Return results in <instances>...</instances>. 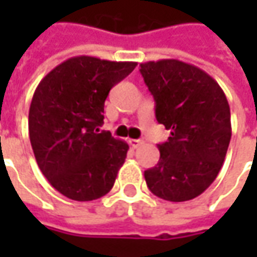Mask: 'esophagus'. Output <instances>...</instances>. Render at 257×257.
<instances>
[{
	"label": "esophagus",
	"mask_w": 257,
	"mask_h": 257,
	"mask_svg": "<svg viewBox=\"0 0 257 257\" xmlns=\"http://www.w3.org/2000/svg\"><path fill=\"white\" fill-rule=\"evenodd\" d=\"M128 143H130V146H132V147L137 149V147L143 146L144 142L143 140H140V139H130V140H128Z\"/></svg>",
	"instance_id": "34e87169"
}]
</instances>
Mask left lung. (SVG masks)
Here are the masks:
<instances>
[{"label": "left lung", "instance_id": "8db88e82", "mask_svg": "<svg viewBox=\"0 0 257 257\" xmlns=\"http://www.w3.org/2000/svg\"><path fill=\"white\" fill-rule=\"evenodd\" d=\"M156 101V118L170 130L160 160L144 172L150 192L169 202L200 196L217 177L232 137L227 98L206 71L180 60L140 64Z\"/></svg>", "mask_w": 257, "mask_h": 257}]
</instances>
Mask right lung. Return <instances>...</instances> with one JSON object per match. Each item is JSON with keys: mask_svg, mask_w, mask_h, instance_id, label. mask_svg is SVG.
Segmentation results:
<instances>
[{"mask_svg": "<svg viewBox=\"0 0 257 257\" xmlns=\"http://www.w3.org/2000/svg\"><path fill=\"white\" fill-rule=\"evenodd\" d=\"M137 63L88 55L65 60L40 81L28 113L35 160L55 190L90 202L111 190L128 144L100 132L110 90Z\"/></svg>", "mask_w": 257, "mask_h": 257, "instance_id": "right-lung-1", "label": "right lung"}]
</instances>
